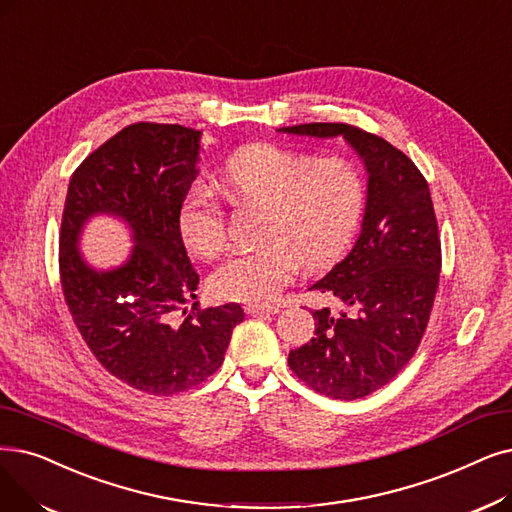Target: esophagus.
<instances>
[{"label": "esophagus", "instance_id": "esophagus-1", "mask_svg": "<svg viewBox=\"0 0 512 512\" xmlns=\"http://www.w3.org/2000/svg\"><path fill=\"white\" fill-rule=\"evenodd\" d=\"M249 316H263V314H278L276 305H247L244 307Z\"/></svg>", "mask_w": 512, "mask_h": 512}]
</instances>
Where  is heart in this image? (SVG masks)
Listing matches in <instances>:
<instances>
[{
  "label": "heart",
  "mask_w": 512,
  "mask_h": 512,
  "mask_svg": "<svg viewBox=\"0 0 512 512\" xmlns=\"http://www.w3.org/2000/svg\"><path fill=\"white\" fill-rule=\"evenodd\" d=\"M219 186L236 205H263L259 247L230 255L209 278L217 299L270 303L297 268L322 270L337 261L364 209V182L351 161L314 159L276 144L234 152L219 171ZM186 249L211 259L226 244V213L203 186H194L177 211Z\"/></svg>",
  "instance_id": "b5f03b06"
}]
</instances>
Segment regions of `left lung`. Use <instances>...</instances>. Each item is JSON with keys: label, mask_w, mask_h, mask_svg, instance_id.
Segmentation results:
<instances>
[{"label": "left lung", "mask_w": 512, "mask_h": 512, "mask_svg": "<svg viewBox=\"0 0 512 512\" xmlns=\"http://www.w3.org/2000/svg\"><path fill=\"white\" fill-rule=\"evenodd\" d=\"M278 131L343 136L368 171L360 238L311 286L339 311H311L316 337L288 353V366L305 385L351 402L393 381L427 330L441 270L429 184L402 150L360 127L305 123Z\"/></svg>", "instance_id": "obj_1"}]
</instances>
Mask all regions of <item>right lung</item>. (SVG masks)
I'll return each mask as SVG.
<instances>
[{"instance_id":"1","label":"right lung","mask_w":512,"mask_h":512,"mask_svg":"<svg viewBox=\"0 0 512 512\" xmlns=\"http://www.w3.org/2000/svg\"><path fill=\"white\" fill-rule=\"evenodd\" d=\"M201 136L182 125L133 123L75 169L64 201L58 261L73 322L106 372L148 395L207 381L244 320L238 303L183 309L196 299L198 274L177 211L198 175ZM96 214L119 216L132 230L134 249L119 269L96 271L78 253L82 226Z\"/></svg>"}]
</instances>
